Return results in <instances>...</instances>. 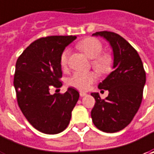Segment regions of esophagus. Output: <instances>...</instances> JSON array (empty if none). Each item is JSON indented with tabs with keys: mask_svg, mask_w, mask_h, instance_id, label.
Returning <instances> with one entry per match:
<instances>
[{
	"mask_svg": "<svg viewBox=\"0 0 154 154\" xmlns=\"http://www.w3.org/2000/svg\"><path fill=\"white\" fill-rule=\"evenodd\" d=\"M87 94H86V92H80V97H85V96H86Z\"/></svg>",
	"mask_w": 154,
	"mask_h": 154,
	"instance_id": "1",
	"label": "esophagus"
}]
</instances>
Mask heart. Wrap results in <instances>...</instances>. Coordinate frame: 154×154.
Here are the masks:
<instances>
[{"label": "heart", "instance_id": "1", "mask_svg": "<svg viewBox=\"0 0 154 154\" xmlns=\"http://www.w3.org/2000/svg\"><path fill=\"white\" fill-rule=\"evenodd\" d=\"M78 49L92 59V66L99 74H109L113 68L114 59L109 53H102L103 45L95 38H86L77 45ZM70 56V49L66 48L61 54L60 63L62 68L68 65ZM97 80V74L94 72H75L68 80V86L79 90H87L92 83Z\"/></svg>", "mask_w": 154, "mask_h": 154}]
</instances>
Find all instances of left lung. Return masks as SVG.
Instances as JSON below:
<instances>
[{
  "instance_id": "left-lung-1",
  "label": "left lung",
  "mask_w": 154,
  "mask_h": 154,
  "mask_svg": "<svg viewBox=\"0 0 154 154\" xmlns=\"http://www.w3.org/2000/svg\"><path fill=\"white\" fill-rule=\"evenodd\" d=\"M92 36L103 37L112 47L114 71L98 85L99 89L109 91L108 97L102 99L98 92L92 93L96 103L91 116L99 130L115 133L127 127L137 113L142 101L146 72L137 51L120 35L103 31Z\"/></svg>"
}]
</instances>
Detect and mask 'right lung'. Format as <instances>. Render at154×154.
<instances>
[{"mask_svg":"<svg viewBox=\"0 0 154 154\" xmlns=\"http://www.w3.org/2000/svg\"><path fill=\"white\" fill-rule=\"evenodd\" d=\"M75 36H50L34 41L19 56L14 79L18 104L36 129L55 134L68 127L80 94L73 87L61 94L50 90L62 86L61 54Z\"/></svg>","mask_w":154,"mask_h":154,"instance_id":"1","label":"right lung"}]
</instances>
